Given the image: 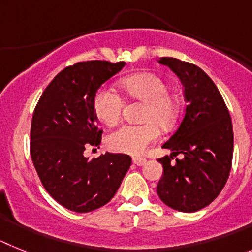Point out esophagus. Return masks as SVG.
Instances as JSON below:
<instances>
[{
    "instance_id": "1",
    "label": "esophagus",
    "mask_w": 252,
    "mask_h": 252,
    "mask_svg": "<svg viewBox=\"0 0 252 252\" xmlns=\"http://www.w3.org/2000/svg\"><path fill=\"white\" fill-rule=\"evenodd\" d=\"M146 162H147V159L143 158V157H134L133 158V163L137 166H143Z\"/></svg>"
}]
</instances>
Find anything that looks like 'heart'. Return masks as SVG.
I'll return each mask as SVG.
<instances>
[{"instance_id": "b5f03b06", "label": "heart", "mask_w": 252, "mask_h": 252, "mask_svg": "<svg viewBox=\"0 0 252 252\" xmlns=\"http://www.w3.org/2000/svg\"><path fill=\"white\" fill-rule=\"evenodd\" d=\"M124 93L133 100L144 102L141 126L126 124L108 137L113 151L129 155H142L148 146L158 139V126L171 128L179 117L180 102L178 96L168 91V84L161 76L141 72L126 77L120 82ZM123 110V99L114 90L101 87L94 97V111L101 123L109 126L118 124Z\"/></svg>"}]
</instances>
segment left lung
Masks as SVG:
<instances>
[{
  "label": "left lung",
  "mask_w": 252,
  "mask_h": 252,
  "mask_svg": "<svg viewBox=\"0 0 252 252\" xmlns=\"http://www.w3.org/2000/svg\"><path fill=\"white\" fill-rule=\"evenodd\" d=\"M158 62L181 80L187 106L178 130L162 146L172 153L158 158L163 175L157 194L172 209L191 213L211 204L226 185L233 156L231 115L217 86L198 65L172 57ZM180 153L183 158L171 164Z\"/></svg>",
  "instance_id": "8db88e82"
}]
</instances>
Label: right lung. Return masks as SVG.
Returning <instances> with one entry per match:
<instances>
[{
  "instance_id": "add662e5",
  "label": "right lung",
  "mask_w": 252,
  "mask_h": 252,
  "mask_svg": "<svg viewBox=\"0 0 252 252\" xmlns=\"http://www.w3.org/2000/svg\"><path fill=\"white\" fill-rule=\"evenodd\" d=\"M126 62L86 61L68 65L43 91L30 128V155L43 187L69 211L87 213L115 195L132 165L124 153L86 158L87 146L101 143L94 97Z\"/></svg>"
}]
</instances>
